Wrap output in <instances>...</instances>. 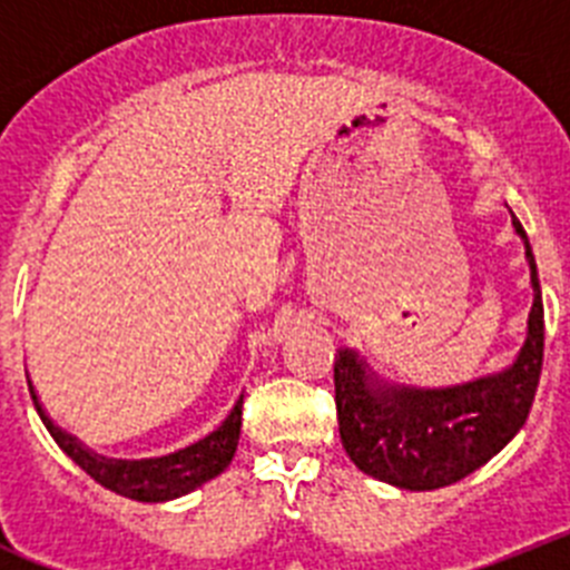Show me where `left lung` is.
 Returning <instances> with one entry per match:
<instances>
[{"label": "left lung", "mask_w": 570, "mask_h": 570, "mask_svg": "<svg viewBox=\"0 0 570 570\" xmlns=\"http://www.w3.org/2000/svg\"><path fill=\"white\" fill-rule=\"evenodd\" d=\"M513 228L525 242L533 305L525 345L508 371L468 385L425 391L380 385L351 351H340L334 360L342 445L367 476L405 491L454 485L500 454L525 425L542 374L546 311L531 242L517 216Z\"/></svg>", "instance_id": "8db88e82"}]
</instances>
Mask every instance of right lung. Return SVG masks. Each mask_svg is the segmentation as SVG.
I'll list each match as a JSON object with an SVG mask.
<instances>
[{"instance_id": "obj_1", "label": "right lung", "mask_w": 570, "mask_h": 570, "mask_svg": "<svg viewBox=\"0 0 570 570\" xmlns=\"http://www.w3.org/2000/svg\"><path fill=\"white\" fill-rule=\"evenodd\" d=\"M33 405H37L39 420L50 431V436L57 440L70 460L77 462L88 476L105 485L108 491L122 493L128 500L136 502H165L185 497L203 482L214 480L216 473H223L230 465L236 454V442H239V428H242V396L236 400L234 411L228 420L216 428L214 434L199 440L196 445L176 451V454L163 456V460H139V462H125V460H105V456L94 454L88 448L79 445L70 434H65L62 428H57L48 420V414L39 405L33 385L28 382Z\"/></svg>"}]
</instances>
